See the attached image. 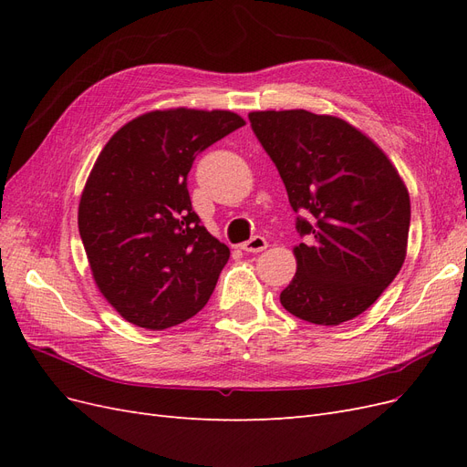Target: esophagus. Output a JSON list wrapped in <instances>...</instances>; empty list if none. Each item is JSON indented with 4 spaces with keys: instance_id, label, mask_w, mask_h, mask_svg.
I'll return each instance as SVG.
<instances>
[{
    "instance_id": "1",
    "label": "esophagus",
    "mask_w": 467,
    "mask_h": 467,
    "mask_svg": "<svg viewBox=\"0 0 467 467\" xmlns=\"http://www.w3.org/2000/svg\"><path fill=\"white\" fill-rule=\"evenodd\" d=\"M266 247H268L266 239L261 237V235H253V237L249 239V242L242 244V249L247 251V253H261V251L266 249Z\"/></svg>"
}]
</instances>
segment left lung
<instances>
[{"label":"left lung","instance_id":"obj_1","mask_svg":"<svg viewBox=\"0 0 467 467\" xmlns=\"http://www.w3.org/2000/svg\"><path fill=\"white\" fill-rule=\"evenodd\" d=\"M253 132L285 182L296 228V275L280 304L316 325L366 312L401 271L411 202L398 169L345 119L304 109L253 110Z\"/></svg>","mask_w":467,"mask_h":467}]
</instances>
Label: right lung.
I'll list each match as a JSON object with an SVG mask.
<instances>
[{"label":"right lung","instance_id":"right-lung-1","mask_svg":"<svg viewBox=\"0 0 467 467\" xmlns=\"http://www.w3.org/2000/svg\"><path fill=\"white\" fill-rule=\"evenodd\" d=\"M244 124L232 110H150L99 153L78 225L99 292L126 321L173 327L214 292L230 249L194 214L187 175L199 151Z\"/></svg>","mask_w":467,"mask_h":467}]
</instances>
